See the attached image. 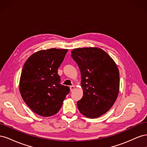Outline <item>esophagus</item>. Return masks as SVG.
<instances>
[{"mask_svg":"<svg viewBox=\"0 0 147 147\" xmlns=\"http://www.w3.org/2000/svg\"><path fill=\"white\" fill-rule=\"evenodd\" d=\"M74 89H75V86L72 85V86H70V91H71V92L73 91L74 90Z\"/></svg>","mask_w":147,"mask_h":147,"instance_id":"obj_1","label":"esophagus"}]
</instances>
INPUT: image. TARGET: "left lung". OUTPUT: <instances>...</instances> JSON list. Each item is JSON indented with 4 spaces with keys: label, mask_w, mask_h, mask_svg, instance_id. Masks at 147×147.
<instances>
[{
    "label": "left lung",
    "mask_w": 147,
    "mask_h": 147,
    "mask_svg": "<svg viewBox=\"0 0 147 147\" xmlns=\"http://www.w3.org/2000/svg\"><path fill=\"white\" fill-rule=\"evenodd\" d=\"M71 53L80 70L83 91L82 98L77 102L78 109L86 117H99L108 112L117 99L119 89L117 65L99 48H79Z\"/></svg>",
    "instance_id": "left-lung-1"
}]
</instances>
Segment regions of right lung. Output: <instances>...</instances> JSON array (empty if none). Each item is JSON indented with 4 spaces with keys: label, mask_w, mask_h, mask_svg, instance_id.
<instances>
[{
    "label": "right lung",
    "mask_w": 147,
    "mask_h": 147,
    "mask_svg": "<svg viewBox=\"0 0 147 147\" xmlns=\"http://www.w3.org/2000/svg\"><path fill=\"white\" fill-rule=\"evenodd\" d=\"M68 50L51 48L34 53L26 61L21 74L20 91L33 112L47 117L59 112L68 86L60 84L57 70Z\"/></svg>",
    "instance_id": "right-lung-1"
}]
</instances>
